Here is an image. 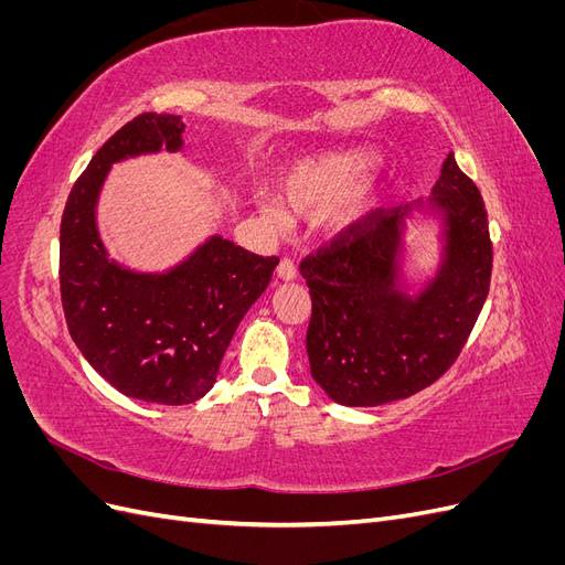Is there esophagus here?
<instances>
[{"label": "esophagus", "instance_id": "34e87169", "mask_svg": "<svg viewBox=\"0 0 565 565\" xmlns=\"http://www.w3.org/2000/svg\"><path fill=\"white\" fill-rule=\"evenodd\" d=\"M278 278L280 280H295L297 278V266L292 259H282L278 264Z\"/></svg>", "mask_w": 565, "mask_h": 565}]
</instances>
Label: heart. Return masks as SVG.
<instances>
[{"label":"heart","mask_w":565,"mask_h":565,"mask_svg":"<svg viewBox=\"0 0 565 565\" xmlns=\"http://www.w3.org/2000/svg\"><path fill=\"white\" fill-rule=\"evenodd\" d=\"M372 169L374 158L370 156H341L306 162L285 179L282 200L287 210L299 216L334 214L363 191ZM268 214L278 224H287V214L276 204L268 207Z\"/></svg>","instance_id":"heart-1"}]
</instances>
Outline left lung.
<instances>
[{
	"label": "left lung",
	"instance_id": "1",
	"mask_svg": "<svg viewBox=\"0 0 565 565\" xmlns=\"http://www.w3.org/2000/svg\"><path fill=\"white\" fill-rule=\"evenodd\" d=\"M441 218V264L417 296L402 276L406 218ZM311 292V374L349 407L401 401L434 384L465 349L492 273L488 214L476 183L446 158L429 202L372 212L301 262Z\"/></svg>",
	"mask_w": 565,
	"mask_h": 565
}]
</instances>
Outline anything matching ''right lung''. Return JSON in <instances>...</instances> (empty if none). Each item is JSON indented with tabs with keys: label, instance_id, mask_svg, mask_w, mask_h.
<instances>
[{
	"label": "right lung",
	"instance_id": "add662e5",
	"mask_svg": "<svg viewBox=\"0 0 565 565\" xmlns=\"http://www.w3.org/2000/svg\"><path fill=\"white\" fill-rule=\"evenodd\" d=\"M183 131L179 115L134 117L98 148L61 221V301L73 341L119 393L158 405L195 403L214 386L237 324L280 262L221 235L162 273L110 259L96 226L110 167L162 148L177 152Z\"/></svg>",
	"mask_w": 565,
	"mask_h": 565
}]
</instances>
